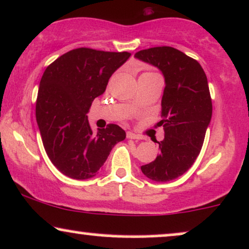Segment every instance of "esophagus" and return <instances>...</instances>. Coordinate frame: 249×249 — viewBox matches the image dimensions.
<instances>
[{"label":"esophagus","mask_w":249,"mask_h":249,"mask_svg":"<svg viewBox=\"0 0 249 249\" xmlns=\"http://www.w3.org/2000/svg\"><path fill=\"white\" fill-rule=\"evenodd\" d=\"M126 137L128 138V139H140V137L133 132H127Z\"/></svg>","instance_id":"obj_1"}]
</instances>
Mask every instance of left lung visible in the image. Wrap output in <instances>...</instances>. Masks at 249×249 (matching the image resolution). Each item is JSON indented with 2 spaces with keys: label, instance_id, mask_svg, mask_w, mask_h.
I'll return each mask as SVG.
<instances>
[{
  "label": "left lung",
  "instance_id": "8db88e82",
  "mask_svg": "<svg viewBox=\"0 0 249 249\" xmlns=\"http://www.w3.org/2000/svg\"><path fill=\"white\" fill-rule=\"evenodd\" d=\"M134 58L157 67L166 85L159 122L164 139L158 142L160 153L142 172L154 182L172 181L193 166L204 142L212 117L208 79L198 61L174 47L142 50Z\"/></svg>",
  "mask_w": 249,
  "mask_h": 249
}]
</instances>
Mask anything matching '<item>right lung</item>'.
Returning a JSON list of instances; mask_svg holds the SVG:
<instances>
[{
    "instance_id": "add662e5",
    "label": "right lung",
    "mask_w": 249,
    "mask_h": 249,
    "mask_svg": "<svg viewBox=\"0 0 249 249\" xmlns=\"http://www.w3.org/2000/svg\"><path fill=\"white\" fill-rule=\"evenodd\" d=\"M131 56L128 52L71 50L44 71L36 118L45 151L59 172L74 179L97 175L117 142L126 133L116 124L92 132L88 116L92 101Z\"/></svg>"
}]
</instances>
